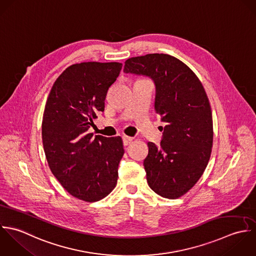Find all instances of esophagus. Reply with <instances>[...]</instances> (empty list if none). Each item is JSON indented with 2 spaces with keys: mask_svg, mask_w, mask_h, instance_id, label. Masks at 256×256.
<instances>
[{
  "mask_svg": "<svg viewBox=\"0 0 256 256\" xmlns=\"http://www.w3.org/2000/svg\"><path fill=\"white\" fill-rule=\"evenodd\" d=\"M132 138H130V136H122V142H124V146H128V144H132Z\"/></svg>",
  "mask_w": 256,
  "mask_h": 256,
  "instance_id": "34e87169",
  "label": "esophagus"
}]
</instances>
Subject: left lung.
Listing matches in <instances>:
<instances>
[{"instance_id":"1","label":"left lung","mask_w":256,"mask_h":256,"mask_svg":"<svg viewBox=\"0 0 256 256\" xmlns=\"http://www.w3.org/2000/svg\"><path fill=\"white\" fill-rule=\"evenodd\" d=\"M124 72L154 81V110L166 126L159 146L148 144L144 166L156 194L177 199L201 178L212 152V110L204 87L186 64L163 53L132 57Z\"/></svg>"}]
</instances>
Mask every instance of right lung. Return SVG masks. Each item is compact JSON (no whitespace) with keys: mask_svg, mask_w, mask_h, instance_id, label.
Wrapping results in <instances>:
<instances>
[{"mask_svg":"<svg viewBox=\"0 0 256 256\" xmlns=\"http://www.w3.org/2000/svg\"><path fill=\"white\" fill-rule=\"evenodd\" d=\"M118 62H83L56 79L42 118V144L52 174L75 198L97 202L116 187L124 154L122 138L94 136L89 128L104 110Z\"/></svg>","mask_w":256,"mask_h":256,"instance_id":"1","label":"right lung"}]
</instances>
